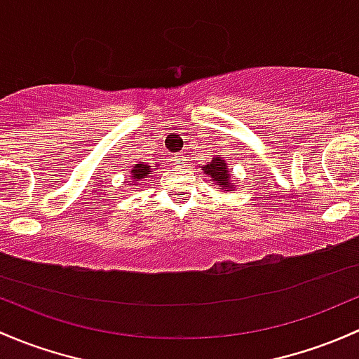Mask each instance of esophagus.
Instances as JSON below:
<instances>
[{
  "label": "esophagus",
  "instance_id": "esophagus-1",
  "mask_svg": "<svg viewBox=\"0 0 359 359\" xmlns=\"http://www.w3.org/2000/svg\"><path fill=\"white\" fill-rule=\"evenodd\" d=\"M172 161L175 165H179V167H184V163H186V156H184V153H175L172 156Z\"/></svg>",
  "mask_w": 359,
  "mask_h": 359
}]
</instances>
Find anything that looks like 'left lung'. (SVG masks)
Segmentation results:
<instances>
[{
    "label": "left lung",
    "instance_id": "8db88e82",
    "mask_svg": "<svg viewBox=\"0 0 359 359\" xmlns=\"http://www.w3.org/2000/svg\"><path fill=\"white\" fill-rule=\"evenodd\" d=\"M201 168L205 170L206 175L213 180L215 186H218V189L220 191L233 189L232 182H230V179H232V173H230L227 163H225V160L220 156V154H217V156L211 158V161H208L206 165H203Z\"/></svg>",
    "mask_w": 359,
    "mask_h": 359
}]
</instances>
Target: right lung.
<instances>
[{
  "label": "right lung",
  "instance_id": "right-lung-1",
  "mask_svg": "<svg viewBox=\"0 0 359 359\" xmlns=\"http://www.w3.org/2000/svg\"><path fill=\"white\" fill-rule=\"evenodd\" d=\"M149 172H151L149 165H146L144 161H137V163H135L130 170V175H129L130 180H127V186H135L139 180L148 179Z\"/></svg>",
  "mask_w": 359,
  "mask_h": 359
}]
</instances>
